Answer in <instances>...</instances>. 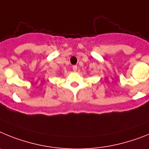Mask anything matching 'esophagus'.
<instances>
[{
	"instance_id": "1",
	"label": "esophagus",
	"mask_w": 149,
	"mask_h": 149,
	"mask_svg": "<svg viewBox=\"0 0 149 149\" xmlns=\"http://www.w3.org/2000/svg\"><path fill=\"white\" fill-rule=\"evenodd\" d=\"M73 70L74 71V72H76V70H77V66L76 65L73 66Z\"/></svg>"
}]
</instances>
